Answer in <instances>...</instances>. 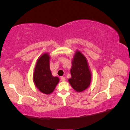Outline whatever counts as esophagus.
<instances>
[{"mask_svg": "<svg viewBox=\"0 0 130 130\" xmlns=\"http://www.w3.org/2000/svg\"><path fill=\"white\" fill-rule=\"evenodd\" d=\"M61 81H65L66 79H65V77H62L61 78Z\"/></svg>", "mask_w": 130, "mask_h": 130, "instance_id": "1", "label": "esophagus"}]
</instances>
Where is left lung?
<instances>
[{
	"label": "left lung",
	"mask_w": 130,
	"mask_h": 130,
	"mask_svg": "<svg viewBox=\"0 0 130 130\" xmlns=\"http://www.w3.org/2000/svg\"><path fill=\"white\" fill-rule=\"evenodd\" d=\"M71 78L69 82L77 92H82L89 87L91 80V74L87 61L80 52H76L72 61L70 69Z\"/></svg>",
	"instance_id": "1"
}]
</instances>
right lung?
<instances>
[{"mask_svg":"<svg viewBox=\"0 0 130 130\" xmlns=\"http://www.w3.org/2000/svg\"><path fill=\"white\" fill-rule=\"evenodd\" d=\"M50 57L47 53L43 54L37 61L33 75V80L39 91L50 94L54 91L59 81L57 77L52 76L49 65Z\"/></svg>","mask_w":130,"mask_h":130,"instance_id":"right-lung-1","label":"right lung"}]
</instances>
